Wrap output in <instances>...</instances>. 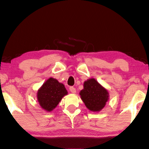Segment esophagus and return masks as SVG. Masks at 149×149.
Wrapping results in <instances>:
<instances>
[{
    "instance_id": "obj_1",
    "label": "esophagus",
    "mask_w": 149,
    "mask_h": 149,
    "mask_svg": "<svg viewBox=\"0 0 149 149\" xmlns=\"http://www.w3.org/2000/svg\"><path fill=\"white\" fill-rule=\"evenodd\" d=\"M70 91L72 93V94H75V93H76V90H75V88L74 87H70Z\"/></svg>"
}]
</instances>
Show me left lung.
<instances>
[{
	"instance_id": "obj_1",
	"label": "left lung",
	"mask_w": 149,
	"mask_h": 149,
	"mask_svg": "<svg viewBox=\"0 0 149 149\" xmlns=\"http://www.w3.org/2000/svg\"><path fill=\"white\" fill-rule=\"evenodd\" d=\"M79 95L86 107L92 112L100 111L109 99L107 90L94 78L84 81V89Z\"/></svg>"
}]
</instances>
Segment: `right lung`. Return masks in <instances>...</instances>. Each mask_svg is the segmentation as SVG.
<instances>
[{
    "mask_svg": "<svg viewBox=\"0 0 149 149\" xmlns=\"http://www.w3.org/2000/svg\"><path fill=\"white\" fill-rule=\"evenodd\" d=\"M67 94L65 86L56 79L50 77L39 89L37 97L41 107L51 112L58 105L62 97Z\"/></svg>",
    "mask_w": 149,
    "mask_h": 149,
    "instance_id": "1",
    "label": "right lung"
}]
</instances>
